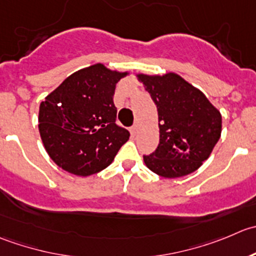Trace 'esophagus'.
<instances>
[{
    "label": "esophagus",
    "instance_id": "esophagus-1",
    "mask_svg": "<svg viewBox=\"0 0 256 256\" xmlns=\"http://www.w3.org/2000/svg\"><path fill=\"white\" fill-rule=\"evenodd\" d=\"M136 132H138V126H136V124L132 126V127H130V133L133 134V136H136Z\"/></svg>",
    "mask_w": 256,
    "mask_h": 256
}]
</instances>
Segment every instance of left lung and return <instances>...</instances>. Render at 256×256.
<instances>
[{"label": "left lung", "mask_w": 256, "mask_h": 256, "mask_svg": "<svg viewBox=\"0 0 256 256\" xmlns=\"http://www.w3.org/2000/svg\"><path fill=\"white\" fill-rule=\"evenodd\" d=\"M158 110L159 144L146 166L164 178L196 172L222 134V114L203 92L176 73L136 74Z\"/></svg>", "instance_id": "left-lung-1"}]
</instances>
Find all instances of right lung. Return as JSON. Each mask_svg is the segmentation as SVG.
<instances>
[{
  "instance_id": "obj_1",
  "label": "right lung",
  "mask_w": 256,
  "mask_h": 256,
  "mask_svg": "<svg viewBox=\"0 0 256 256\" xmlns=\"http://www.w3.org/2000/svg\"><path fill=\"white\" fill-rule=\"evenodd\" d=\"M128 72L102 63L66 78L40 106V134L52 160L76 176H87L107 168L129 132L116 124V84Z\"/></svg>"
}]
</instances>
